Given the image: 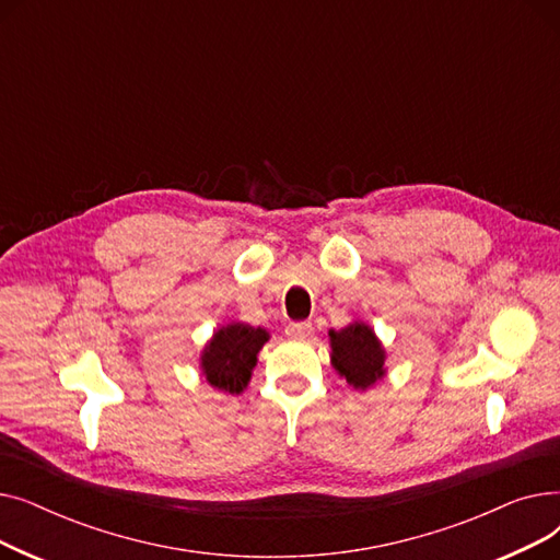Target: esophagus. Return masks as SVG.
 <instances>
[{
  "label": "esophagus",
  "mask_w": 560,
  "mask_h": 560,
  "mask_svg": "<svg viewBox=\"0 0 560 560\" xmlns=\"http://www.w3.org/2000/svg\"><path fill=\"white\" fill-rule=\"evenodd\" d=\"M311 331H313L311 322H288V327H285V336L288 338H295V340L308 338Z\"/></svg>",
  "instance_id": "obj_1"
}]
</instances>
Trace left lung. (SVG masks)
<instances>
[{
	"label": "left lung",
	"instance_id": "left-lung-1",
	"mask_svg": "<svg viewBox=\"0 0 560 560\" xmlns=\"http://www.w3.org/2000/svg\"><path fill=\"white\" fill-rule=\"evenodd\" d=\"M331 365L357 390H368L386 374V349L365 322L357 319L340 331H329Z\"/></svg>",
	"mask_w": 560,
	"mask_h": 560
}]
</instances>
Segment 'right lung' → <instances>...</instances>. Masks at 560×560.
I'll list each match as a JSON object with an SVG mask.
<instances>
[{"instance_id": "add662e5", "label": "right lung", "mask_w": 560, "mask_h": 560, "mask_svg": "<svg viewBox=\"0 0 560 560\" xmlns=\"http://www.w3.org/2000/svg\"><path fill=\"white\" fill-rule=\"evenodd\" d=\"M268 340V331L249 327L245 322H231V325L220 327L201 351V374L213 388L241 395L249 384L258 351Z\"/></svg>"}]
</instances>
